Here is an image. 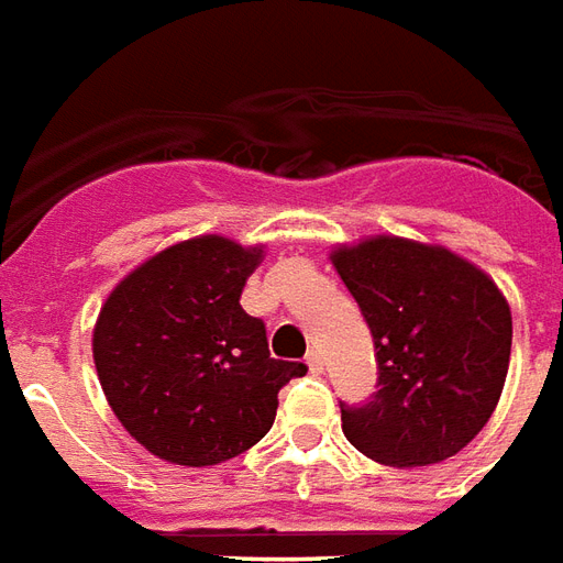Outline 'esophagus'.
<instances>
[{
	"instance_id": "1",
	"label": "esophagus",
	"mask_w": 563,
	"mask_h": 563,
	"mask_svg": "<svg viewBox=\"0 0 563 563\" xmlns=\"http://www.w3.org/2000/svg\"><path fill=\"white\" fill-rule=\"evenodd\" d=\"M306 366H309L311 375H321V372H323V356L318 354V351H311V354L306 356Z\"/></svg>"
}]
</instances>
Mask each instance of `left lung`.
I'll return each instance as SVG.
<instances>
[{
  "instance_id": "obj_1",
  "label": "left lung",
  "mask_w": 563,
  "mask_h": 563,
  "mask_svg": "<svg viewBox=\"0 0 563 563\" xmlns=\"http://www.w3.org/2000/svg\"><path fill=\"white\" fill-rule=\"evenodd\" d=\"M375 339V399L342 405L344 438L393 467L444 462L498 408L510 368L507 297L479 266L405 236H368L330 254Z\"/></svg>"
}]
</instances>
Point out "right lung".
<instances>
[{
  "instance_id": "1",
  "label": "right lung",
  "mask_w": 563,
  "mask_h": 563,
  "mask_svg": "<svg viewBox=\"0 0 563 563\" xmlns=\"http://www.w3.org/2000/svg\"><path fill=\"white\" fill-rule=\"evenodd\" d=\"M264 245L203 233L134 266L98 311L92 360L125 432L170 465L207 467L252 450L278 389L306 375L269 356L266 327L240 306Z\"/></svg>"
}]
</instances>
